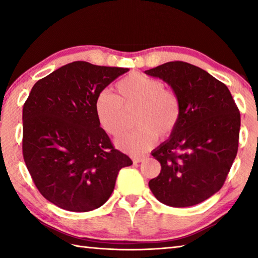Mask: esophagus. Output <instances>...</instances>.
Masks as SVG:
<instances>
[{"label":"esophagus","instance_id":"1","mask_svg":"<svg viewBox=\"0 0 258 258\" xmlns=\"http://www.w3.org/2000/svg\"><path fill=\"white\" fill-rule=\"evenodd\" d=\"M132 160H133V163H134V164H138V163H141V161L145 160V157H141V156H134L133 158H132Z\"/></svg>","mask_w":258,"mask_h":258}]
</instances>
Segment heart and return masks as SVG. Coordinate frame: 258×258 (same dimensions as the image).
<instances>
[{"mask_svg":"<svg viewBox=\"0 0 258 258\" xmlns=\"http://www.w3.org/2000/svg\"><path fill=\"white\" fill-rule=\"evenodd\" d=\"M117 97L108 91L99 92L94 101L95 115L104 132L115 135L123 128L125 109L138 108L133 131H126L115 139V146L130 154H141L155 145L157 134L167 137L176 128L181 117L178 95L165 89L159 80L130 74L116 86Z\"/></svg>","mask_w":258,"mask_h":258,"instance_id":"obj_1","label":"heart"}]
</instances>
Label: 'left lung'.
Returning a JSON list of instances; mask_svg holds the SVG:
<instances>
[{"label": "left lung", "instance_id": "obj_1", "mask_svg": "<svg viewBox=\"0 0 258 258\" xmlns=\"http://www.w3.org/2000/svg\"><path fill=\"white\" fill-rule=\"evenodd\" d=\"M145 73L167 83L181 101L176 128L151 152L161 171L150 190L171 207L203 203L224 184L237 156V104L225 84L194 64L171 61Z\"/></svg>", "mask_w": 258, "mask_h": 258}]
</instances>
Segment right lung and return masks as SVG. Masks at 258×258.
I'll use <instances>...</instances> for the list:
<instances>
[{
	"mask_svg": "<svg viewBox=\"0 0 258 258\" xmlns=\"http://www.w3.org/2000/svg\"><path fill=\"white\" fill-rule=\"evenodd\" d=\"M128 68L64 64L35 83L23 109V155L45 199L69 212L101 207L133 163L100 127L94 101Z\"/></svg>",
	"mask_w": 258,
	"mask_h": 258,
	"instance_id": "obj_1",
	"label": "right lung"
}]
</instances>
